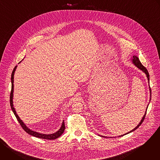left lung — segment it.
<instances>
[{
	"mask_svg": "<svg viewBox=\"0 0 160 160\" xmlns=\"http://www.w3.org/2000/svg\"><path fill=\"white\" fill-rule=\"evenodd\" d=\"M132 62L134 64V65L136 66V67H138L139 69H140L141 70H142L146 75V77H147V78H148V83H149V73H148V70H147V69L146 68L141 64V62H140V61H139V58H138V57H137L136 56H133V57H132ZM149 92H150V101H151V88H150V87H149ZM148 107H147V108H146V112H145V114H144V117H142V120H141V122L139 123V125H138V126H137L135 128H134L132 130H130V132H128V133H125V134H123V135H120V136H119V137H122V136H123V135H126V134H128V133H130V132H133L134 130H135L136 129H138V128H139V126L142 123V122H143V121H144V118H145V117H146V111H147V109H148ZM101 137H104V138H106V137H105V136H102V135H101Z\"/></svg>",
	"mask_w": 160,
	"mask_h": 160,
	"instance_id": "8db88e82",
	"label": "left lung"
}]
</instances>
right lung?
<instances>
[{
    "label": "right lung",
    "instance_id": "add662e5",
    "mask_svg": "<svg viewBox=\"0 0 160 160\" xmlns=\"http://www.w3.org/2000/svg\"><path fill=\"white\" fill-rule=\"evenodd\" d=\"M21 62V61H20L19 63H20ZM16 68H17V66H16L14 67V70L12 72V75H11V84L12 85H11V94H10V104H11V109H12V111L14 114V115L16 116L18 121L20 123L21 127L27 133H28V134H30L32 136L35 137V138L43 139H49V140H54V139H56L59 138V137L63 133V132L64 131V129H65V125H64V121L62 123L61 128L56 132H55L54 133H51V134H44V133H40L33 131L31 129L28 128V127H27L26 126V125L23 122H22V121L19 118V117L17 115L16 111V110L14 108V106H13V101H12V99H13V92H14V72L16 70Z\"/></svg>",
    "mask_w": 160,
    "mask_h": 160
}]
</instances>
